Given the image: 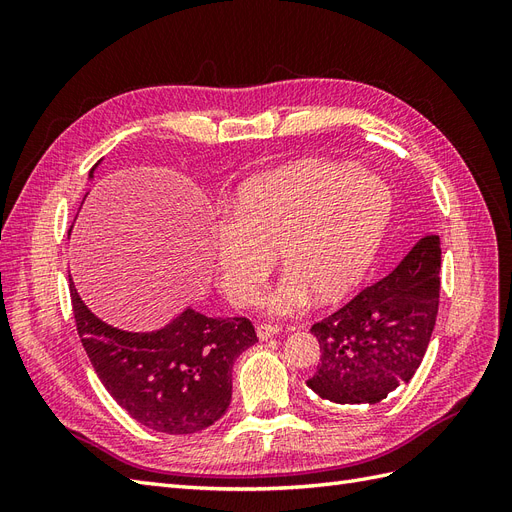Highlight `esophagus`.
I'll list each match as a JSON object with an SVG mask.
<instances>
[{"label": "esophagus", "instance_id": "1", "mask_svg": "<svg viewBox=\"0 0 512 512\" xmlns=\"http://www.w3.org/2000/svg\"><path fill=\"white\" fill-rule=\"evenodd\" d=\"M277 333H280V327H275V324H258V329H256V335L260 342H267V339H271Z\"/></svg>", "mask_w": 512, "mask_h": 512}]
</instances>
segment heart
Returning a JSON list of instances; mask_svg holds the SVG:
<instances>
[{"instance_id": "obj_1", "label": "heart", "mask_w": 512, "mask_h": 512, "mask_svg": "<svg viewBox=\"0 0 512 512\" xmlns=\"http://www.w3.org/2000/svg\"><path fill=\"white\" fill-rule=\"evenodd\" d=\"M386 185L359 170L301 160L245 181L230 220L211 235V262L224 297L254 305L277 254L286 275L267 297L277 316L297 314L312 292L337 301L363 280L391 220Z\"/></svg>"}]
</instances>
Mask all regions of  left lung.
<instances>
[{"instance_id": "1", "label": "left lung", "mask_w": 512, "mask_h": 512, "mask_svg": "<svg viewBox=\"0 0 512 512\" xmlns=\"http://www.w3.org/2000/svg\"><path fill=\"white\" fill-rule=\"evenodd\" d=\"M440 237L427 235L374 286L312 327L320 363L307 386L333 404H380L421 365L440 303Z\"/></svg>"}]
</instances>
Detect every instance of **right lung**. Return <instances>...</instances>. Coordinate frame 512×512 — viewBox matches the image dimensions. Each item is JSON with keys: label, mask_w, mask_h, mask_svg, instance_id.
I'll return each instance as SVG.
<instances>
[{"label": "right lung", "mask_w": 512, "mask_h": 512, "mask_svg": "<svg viewBox=\"0 0 512 512\" xmlns=\"http://www.w3.org/2000/svg\"><path fill=\"white\" fill-rule=\"evenodd\" d=\"M68 280L76 331L89 361L134 421L170 436L220 421L232 397V365L258 342L250 320L209 318L188 307L158 331L132 333L100 320L70 275Z\"/></svg>", "instance_id": "add662e5"}]
</instances>
